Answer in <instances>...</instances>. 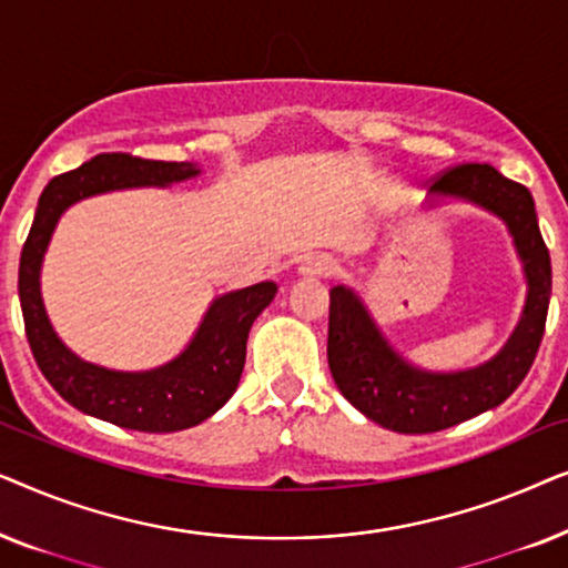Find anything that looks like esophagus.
I'll return each mask as SVG.
<instances>
[{"label":"esophagus","mask_w":568,"mask_h":568,"mask_svg":"<svg viewBox=\"0 0 568 568\" xmlns=\"http://www.w3.org/2000/svg\"><path fill=\"white\" fill-rule=\"evenodd\" d=\"M333 271H336V263H333V258H328V255H310V258L300 263L297 274L302 278H321V276H331Z\"/></svg>","instance_id":"1"}]
</instances>
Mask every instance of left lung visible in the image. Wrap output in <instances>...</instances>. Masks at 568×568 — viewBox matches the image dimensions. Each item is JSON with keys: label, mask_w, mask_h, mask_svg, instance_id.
Masks as SVG:
<instances>
[{"label": "left lung", "mask_w": 568, "mask_h": 568, "mask_svg": "<svg viewBox=\"0 0 568 568\" xmlns=\"http://www.w3.org/2000/svg\"><path fill=\"white\" fill-rule=\"evenodd\" d=\"M468 201L507 224L523 261L527 297L517 328L491 359L470 369L432 372L410 364L379 331L369 307L348 284L331 290L328 367L352 406L385 429L432 434L491 410L509 398L530 372L546 331L550 255L542 243L535 201L525 185L491 165H457L437 178L429 204Z\"/></svg>", "instance_id": "8db88e82"}]
</instances>
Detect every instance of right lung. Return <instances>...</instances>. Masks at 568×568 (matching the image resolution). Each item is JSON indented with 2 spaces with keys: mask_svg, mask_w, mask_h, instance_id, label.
<instances>
[{
  "mask_svg": "<svg viewBox=\"0 0 568 568\" xmlns=\"http://www.w3.org/2000/svg\"><path fill=\"white\" fill-rule=\"evenodd\" d=\"M201 173L193 162L131 158L123 152L98 154L72 173L57 175L38 199L33 227L20 255V307L30 352L43 377L82 414L123 429L165 434L191 429L214 416L237 390L245 367L247 333L271 305L278 286L261 282L212 300L196 333L175 359L154 369L123 372L77 356L45 315L41 266L61 214L77 201L126 189H168Z\"/></svg>",
  "mask_w": 568,
  "mask_h": 568,
  "instance_id": "1",
  "label": "right lung"
}]
</instances>
